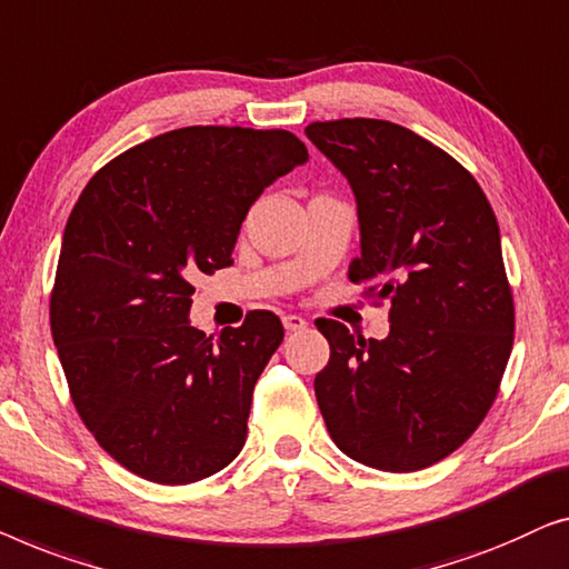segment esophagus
I'll return each instance as SVG.
<instances>
[{
    "mask_svg": "<svg viewBox=\"0 0 569 569\" xmlns=\"http://www.w3.org/2000/svg\"><path fill=\"white\" fill-rule=\"evenodd\" d=\"M307 319L303 317H299V315H286L283 317V327H286V332H301V330H307Z\"/></svg>",
    "mask_w": 569,
    "mask_h": 569,
    "instance_id": "1",
    "label": "esophagus"
}]
</instances>
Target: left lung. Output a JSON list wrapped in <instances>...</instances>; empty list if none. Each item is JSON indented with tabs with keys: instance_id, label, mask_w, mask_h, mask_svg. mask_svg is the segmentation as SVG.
Instances as JSON below:
<instances>
[{
	"instance_id": "obj_1",
	"label": "left lung",
	"mask_w": 569,
	"mask_h": 569,
	"mask_svg": "<svg viewBox=\"0 0 569 569\" xmlns=\"http://www.w3.org/2000/svg\"><path fill=\"white\" fill-rule=\"evenodd\" d=\"M307 136L356 196L361 258L348 278L389 301V335L317 319L330 363L315 395L332 441L381 471L446 459L490 410L513 348L500 227L477 180L410 128L342 118Z\"/></svg>"
}]
</instances>
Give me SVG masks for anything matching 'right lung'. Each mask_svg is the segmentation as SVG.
<instances>
[{
	"instance_id": "add662e5",
	"label": "right lung",
	"mask_w": 569,
	"mask_h": 569,
	"mask_svg": "<svg viewBox=\"0 0 569 569\" xmlns=\"http://www.w3.org/2000/svg\"><path fill=\"white\" fill-rule=\"evenodd\" d=\"M307 159L281 128L188 126L116 157L79 196L51 293L53 346L79 418L133 475L188 485L242 451L283 325L252 311L206 338L188 317L190 281L231 266L250 206Z\"/></svg>"
}]
</instances>
